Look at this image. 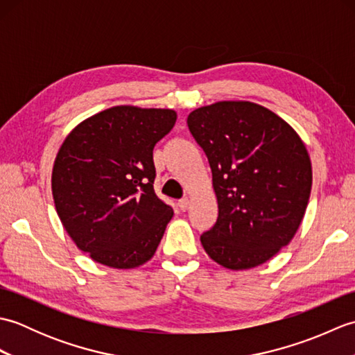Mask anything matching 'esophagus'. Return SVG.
Instances as JSON below:
<instances>
[{"label": "esophagus", "instance_id": "1", "mask_svg": "<svg viewBox=\"0 0 355 355\" xmlns=\"http://www.w3.org/2000/svg\"><path fill=\"white\" fill-rule=\"evenodd\" d=\"M178 207H180V210H182V212H186V210L189 209V200H187V198L180 200L178 201Z\"/></svg>", "mask_w": 355, "mask_h": 355}]
</instances>
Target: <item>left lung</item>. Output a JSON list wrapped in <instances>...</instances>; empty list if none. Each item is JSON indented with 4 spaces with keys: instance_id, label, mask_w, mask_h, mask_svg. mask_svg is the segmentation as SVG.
I'll return each instance as SVG.
<instances>
[{
    "instance_id": "left-lung-1",
    "label": "left lung",
    "mask_w": 355,
    "mask_h": 355,
    "mask_svg": "<svg viewBox=\"0 0 355 355\" xmlns=\"http://www.w3.org/2000/svg\"><path fill=\"white\" fill-rule=\"evenodd\" d=\"M212 169L215 225L201 235L210 259L229 270L267 262L296 235L310 200L305 143L276 112L248 101H221L187 116Z\"/></svg>"
}]
</instances>
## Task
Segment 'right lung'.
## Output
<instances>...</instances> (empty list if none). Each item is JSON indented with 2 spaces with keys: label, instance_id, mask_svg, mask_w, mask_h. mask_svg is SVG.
<instances>
[{
  "label": "right lung",
  "instance_id": "obj_1",
  "mask_svg": "<svg viewBox=\"0 0 355 355\" xmlns=\"http://www.w3.org/2000/svg\"><path fill=\"white\" fill-rule=\"evenodd\" d=\"M177 120L169 108L119 105L82 120L58 150L51 193L65 232L111 268L153 258L172 220L154 192L153 149Z\"/></svg>",
  "mask_w": 355,
  "mask_h": 355
}]
</instances>
